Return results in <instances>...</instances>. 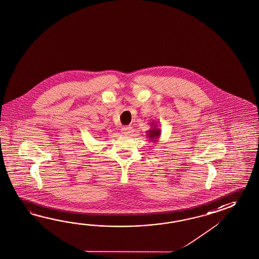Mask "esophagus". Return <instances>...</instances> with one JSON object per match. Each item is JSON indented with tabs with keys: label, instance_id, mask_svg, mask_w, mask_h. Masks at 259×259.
I'll list each match as a JSON object with an SVG mask.
<instances>
[{
	"label": "esophagus",
	"instance_id": "1",
	"mask_svg": "<svg viewBox=\"0 0 259 259\" xmlns=\"http://www.w3.org/2000/svg\"><path fill=\"white\" fill-rule=\"evenodd\" d=\"M134 132V129L131 126H125L121 128V133L125 136H130L132 133Z\"/></svg>",
	"mask_w": 259,
	"mask_h": 259
}]
</instances>
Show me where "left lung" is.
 <instances>
[{
	"instance_id": "left-lung-1",
	"label": "left lung",
	"mask_w": 259,
	"mask_h": 259,
	"mask_svg": "<svg viewBox=\"0 0 259 259\" xmlns=\"http://www.w3.org/2000/svg\"><path fill=\"white\" fill-rule=\"evenodd\" d=\"M150 123H151V128H150V130L147 131V137L151 140V142L155 143V142H158L159 138L161 136V129L158 128L155 121H152Z\"/></svg>"
}]
</instances>
